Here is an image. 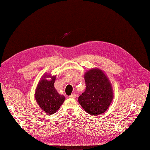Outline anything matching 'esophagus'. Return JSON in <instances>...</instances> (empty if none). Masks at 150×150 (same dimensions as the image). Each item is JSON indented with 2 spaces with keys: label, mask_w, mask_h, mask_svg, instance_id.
Segmentation results:
<instances>
[{
  "label": "esophagus",
  "mask_w": 150,
  "mask_h": 150,
  "mask_svg": "<svg viewBox=\"0 0 150 150\" xmlns=\"http://www.w3.org/2000/svg\"><path fill=\"white\" fill-rule=\"evenodd\" d=\"M69 98H74V99H75L76 98V94H74V93H72L71 96H69Z\"/></svg>",
  "instance_id": "obj_1"
}]
</instances>
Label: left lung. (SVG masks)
<instances>
[{"label":"left lung","instance_id":"left-lung-1","mask_svg":"<svg viewBox=\"0 0 150 150\" xmlns=\"http://www.w3.org/2000/svg\"><path fill=\"white\" fill-rule=\"evenodd\" d=\"M85 91L78 101L84 111L93 116L101 115L108 110L113 99V89L107 75L99 68H93L84 73Z\"/></svg>","mask_w":150,"mask_h":150}]
</instances>
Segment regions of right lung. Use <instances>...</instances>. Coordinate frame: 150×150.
Returning a JSON list of instances; mask_svg holds the SVG:
<instances>
[{"label":"right lung","mask_w":150,"mask_h":150,"mask_svg":"<svg viewBox=\"0 0 150 150\" xmlns=\"http://www.w3.org/2000/svg\"><path fill=\"white\" fill-rule=\"evenodd\" d=\"M56 79V76H52L48 72L44 73L35 91L34 96L36 102L44 112L49 115L55 113L66 98L64 96L58 93L54 88Z\"/></svg>","instance_id":"add662e5"}]
</instances>
